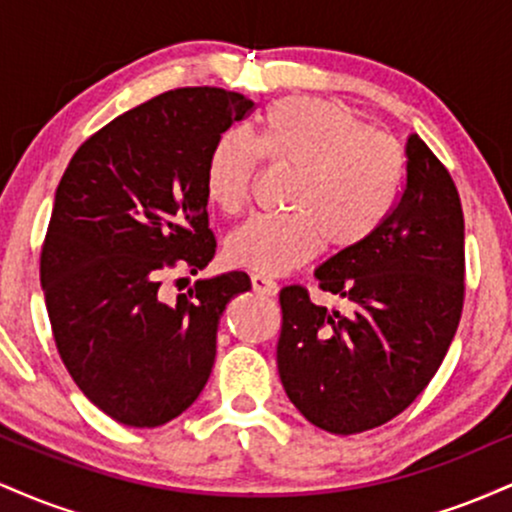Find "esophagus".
<instances>
[{"label":"esophagus","mask_w":512,"mask_h":512,"mask_svg":"<svg viewBox=\"0 0 512 512\" xmlns=\"http://www.w3.org/2000/svg\"><path fill=\"white\" fill-rule=\"evenodd\" d=\"M250 281H252V291L260 293V296H276V291H279V286L262 274H252Z\"/></svg>","instance_id":"34e87169"}]
</instances>
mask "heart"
<instances>
[{
    "label": "heart",
    "mask_w": 512,
    "mask_h": 512,
    "mask_svg": "<svg viewBox=\"0 0 512 512\" xmlns=\"http://www.w3.org/2000/svg\"><path fill=\"white\" fill-rule=\"evenodd\" d=\"M262 158L298 170L293 216H255L226 240L228 264L279 276L327 245L351 252L380 231L404 173L399 144L351 110L315 98H289L269 110L260 132L231 129L214 146L207 195L226 214L248 209Z\"/></svg>",
    "instance_id": "heart-1"
}]
</instances>
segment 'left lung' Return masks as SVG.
I'll list each match as a JSON object with an SVG mask.
<instances>
[{
    "label": "left lung",
    "instance_id": "obj_1",
    "mask_svg": "<svg viewBox=\"0 0 512 512\" xmlns=\"http://www.w3.org/2000/svg\"><path fill=\"white\" fill-rule=\"evenodd\" d=\"M407 175L380 231L315 269L317 286L346 310L310 301L305 286L279 293L276 366L310 424L337 436L383 426L431 383L460 325L464 216L448 168L419 134Z\"/></svg>",
    "mask_w": 512,
    "mask_h": 512
}]
</instances>
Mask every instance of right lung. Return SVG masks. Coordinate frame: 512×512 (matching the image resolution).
<instances>
[{"label":"right lung","mask_w":512,"mask_h":512,"mask_svg":"<svg viewBox=\"0 0 512 512\" xmlns=\"http://www.w3.org/2000/svg\"><path fill=\"white\" fill-rule=\"evenodd\" d=\"M250 98L187 86L151 98L76 149L40 252L52 337L79 390L132 428L173 421L207 385L216 330L245 272L166 301L163 276L211 262L207 166ZM180 281V279H178Z\"/></svg>","instance_id":"1"}]
</instances>
